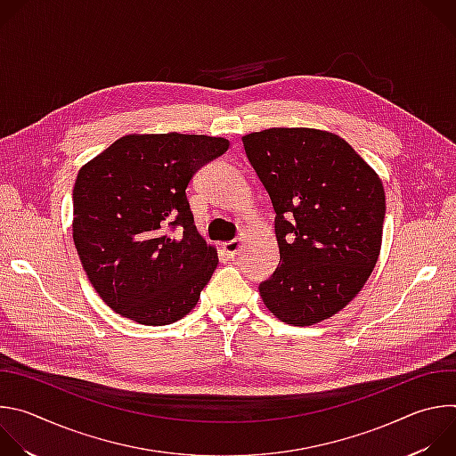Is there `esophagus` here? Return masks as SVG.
I'll use <instances>...</instances> for the list:
<instances>
[{"mask_svg":"<svg viewBox=\"0 0 456 456\" xmlns=\"http://www.w3.org/2000/svg\"><path fill=\"white\" fill-rule=\"evenodd\" d=\"M222 250L225 252L227 257H232L238 250H240V240H231V241H225L222 245Z\"/></svg>","mask_w":456,"mask_h":456,"instance_id":"obj_1","label":"esophagus"}]
</instances>
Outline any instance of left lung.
Returning <instances> with one entry per match:
<instances>
[{"instance_id":"8db88e82","label":"left lung","mask_w":456,"mask_h":456,"mask_svg":"<svg viewBox=\"0 0 456 456\" xmlns=\"http://www.w3.org/2000/svg\"><path fill=\"white\" fill-rule=\"evenodd\" d=\"M241 141L276 213L280 265L257 287L264 303L296 327L332 317L377 264L382 182L346 141L321 129L271 127Z\"/></svg>"}]
</instances>
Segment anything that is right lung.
Returning <instances> with one entry per match:
<instances>
[{
	"instance_id": "1",
	"label": "right lung",
	"mask_w": 456,
	"mask_h": 456,
	"mask_svg": "<svg viewBox=\"0 0 456 456\" xmlns=\"http://www.w3.org/2000/svg\"><path fill=\"white\" fill-rule=\"evenodd\" d=\"M227 148L208 135H126L81 167L74 243L111 310L162 327L199 303L218 256L194 227L185 189Z\"/></svg>"
}]
</instances>
